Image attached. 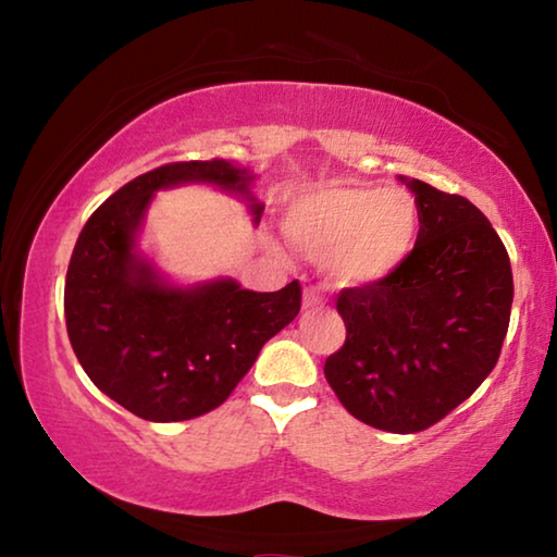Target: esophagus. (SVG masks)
<instances>
[{
    "label": "esophagus",
    "mask_w": 557,
    "mask_h": 557,
    "mask_svg": "<svg viewBox=\"0 0 557 557\" xmlns=\"http://www.w3.org/2000/svg\"><path fill=\"white\" fill-rule=\"evenodd\" d=\"M324 301V297H322V292H319L317 287H307L305 289V309H314V307H319Z\"/></svg>",
    "instance_id": "esophagus-1"
}]
</instances>
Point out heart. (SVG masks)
Segmentation results:
<instances>
[{"mask_svg": "<svg viewBox=\"0 0 557 557\" xmlns=\"http://www.w3.org/2000/svg\"><path fill=\"white\" fill-rule=\"evenodd\" d=\"M287 233L312 256H329V272L344 285L388 275L408 256L418 231V203L403 188L319 186L297 196Z\"/></svg>", "mask_w": 557, "mask_h": 557, "instance_id": "obj_1", "label": "heart"}]
</instances>
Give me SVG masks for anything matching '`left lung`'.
<instances>
[{
  "label": "left lung",
  "mask_w": 557,
  "mask_h": 557,
  "mask_svg": "<svg viewBox=\"0 0 557 557\" xmlns=\"http://www.w3.org/2000/svg\"><path fill=\"white\" fill-rule=\"evenodd\" d=\"M420 231L388 275L344 287L346 342L324 375L356 420L412 435L465 403L502 356L513 301L511 260L465 196L410 178Z\"/></svg>",
  "instance_id": "1"
}]
</instances>
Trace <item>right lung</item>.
Masks as SVG:
<instances>
[{
    "mask_svg": "<svg viewBox=\"0 0 557 557\" xmlns=\"http://www.w3.org/2000/svg\"><path fill=\"white\" fill-rule=\"evenodd\" d=\"M206 182L240 194L260 221L248 169L225 159L172 162L132 178L98 206L75 240L63 312L75 356L98 388L149 422H182L225 403L260 348L299 314L301 287L250 292L235 280L169 287L135 252L159 188Z\"/></svg>",
    "mask_w": 557,
    "mask_h": 557,
    "instance_id": "obj_1",
    "label": "right lung"
}]
</instances>
